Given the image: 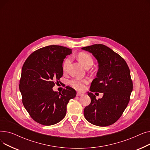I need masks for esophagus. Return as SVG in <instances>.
Here are the masks:
<instances>
[{
	"label": "esophagus",
	"instance_id": "obj_1",
	"mask_svg": "<svg viewBox=\"0 0 150 150\" xmlns=\"http://www.w3.org/2000/svg\"><path fill=\"white\" fill-rule=\"evenodd\" d=\"M83 95V93H81V92H77V93H76V96H81Z\"/></svg>",
	"mask_w": 150,
	"mask_h": 150
}]
</instances>
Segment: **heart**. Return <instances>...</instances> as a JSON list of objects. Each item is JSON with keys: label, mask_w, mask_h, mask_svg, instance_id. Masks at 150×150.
Returning a JSON list of instances; mask_svg holds the SVG:
<instances>
[{"label": "heart", "mask_w": 150, "mask_h": 150, "mask_svg": "<svg viewBox=\"0 0 150 150\" xmlns=\"http://www.w3.org/2000/svg\"><path fill=\"white\" fill-rule=\"evenodd\" d=\"M78 60L81 64L86 67L87 68L88 67H91L93 64V59L91 57V55L85 52H81L79 53L78 55ZM70 62V58L68 57L67 58L62 64V69L63 70L65 71L69 64ZM89 83V80L88 79H79V78H74V79L71 80L69 81L70 85L72 86L73 88L77 91H82L85 89L86 85Z\"/></svg>", "instance_id": "1"}]
</instances>
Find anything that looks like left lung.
Returning a JSON list of instances; mask_svg holds the SVG:
<instances>
[{"label":"left lung","instance_id":"8db88e82","mask_svg":"<svg viewBox=\"0 0 150 150\" xmlns=\"http://www.w3.org/2000/svg\"><path fill=\"white\" fill-rule=\"evenodd\" d=\"M98 63L97 77L91 85L89 105L84 109L85 119L98 127H107L116 122L127 108L132 91L130 70L125 59L103 44L84 47ZM104 93L97 100L92 92Z\"/></svg>","mask_w":150,"mask_h":150}]
</instances>
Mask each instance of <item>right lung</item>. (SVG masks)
<instances>
[{"label": "right lung", "instance_id": "1", "mask_svg": "<svg viewBox=\"0 0 150 150\" xmlns=\"http://www.w3.org/2000/svg\"><path fill=\"white\" fill-rule=\"evenodd\" d=\"M72 51L60 45L46 46L31 53L22 66L19 81L22 103L38 123L50 126L61 121L69 100L76 95L69 86L61 93L52 89L63 75L64 59Z\"/></svg>", "mask_w": 150, "mask_h": 150}]
</instances>
